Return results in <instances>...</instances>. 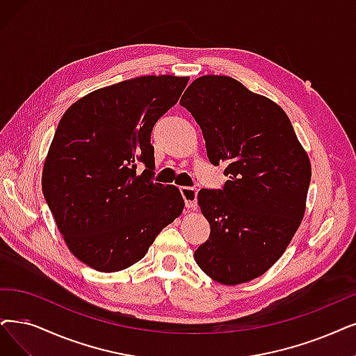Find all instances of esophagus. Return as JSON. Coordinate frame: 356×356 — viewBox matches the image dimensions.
Instances as JSON below:
<instances>
[{
    "label": "esophagus",
    "instance_id": "1",
    "mask_svg": "<svg viewBox=\"0 0 356 356\" xmlns=\"http://www.w3.org/2000/svg\"><path fill=\"white\" fill-rule=\"evenodd\" d=\"M184 202H186V207L188 210H195L197 209V190L191 187H181L179 188Z\"/></svg>",
    "mask_w": 356,
    "mask_h": 356
}]
</instances>
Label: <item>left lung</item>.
Instances as JSON below:
<instances>
[{"label":"left lung","mask_w":356,"mask_h":356,"mask_svg":"<svg viewBox=\"0 0 356 356\" xmlns=\"http://www.w3.org/2000/svg\"><path fill=\"white\" fill-rule=\"evenodd\" d=\"M179 104L200 125L207 158L225 163L223 190H200L210 236L194 252L222 285L264 275L285 252L305 213L308 154L277 104L227 76H202Z\"/></svg>","instance_id":"obj_1"}]
</instances>
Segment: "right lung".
<instances>
[{"label": "right lung", "mask_w": 356, "mask_h": 356, "mask_svg": "<svg viewBox=\"0 0 356 356\" xmlns=\"http://www.w3.org/2000/svg\"><path fill=\"white\" fill-rule=\"evenodd\" d=\"M188 77L141 76L97 89L65 112L42 170V191L68 250L104 273L145 257L184 210L175 186L152 182L153 125ZM148 168L135 175L136 161Z\"/></svg>", "instance_id": "add662e5"}]
</instances>
